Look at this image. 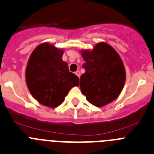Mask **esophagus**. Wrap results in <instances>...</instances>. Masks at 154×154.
Masks as SVG:
<instances>
[{
  "instance_id": "obj_1",
  "label": "esophagus",
  "mask_w": 154,
  "mask_h": 154,
  "mask_svg": "<svg viewBox=\"0 0 154 154\" xmlns=\"http://www.w3.org/2000/svg\"><path fill=\"white\" fill-rule=\"evenodd\" d=\"M75 74L76 75L78 76L79 78V77H80V75H81V73H80V72H79V71H76V72H75Z\"/></svg>"
}]
</instances>
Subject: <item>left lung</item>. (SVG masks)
<instances>
[{"label": "left lung", "mask_w": 154, "mask_h": 154, "mask_svg": "<svg viewBox=\"0 0 154 154\" xmlns=\"http://www.w3.org/2000/svg\"><path fill=\"white\" fill-rule=\"evenodd\" d=\"M86 72L80 77V89L90 103L102 107L116 100L125 82L122 58L111 45L97 43L93 50H81Z\"/></svg>", "instance_id": "1"}]
</instances>
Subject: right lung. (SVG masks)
<instances>
[{
    "label": "right lung",
    "instance_id": "right-lung-1",
    "mask_svg": "<svg viewBox=\"0 0 154 154\" xmlns=\"http://www.w3.org/2000/svg\"><path fill=\"white\" fill-rule=\"evenodd\" d=\"M64 50L50 43L34 49L26 68V82L31 95L39 103L54 108L63 103L69 90L79 85L78 76L62 61Z\"/></svg>",
    "mask_w": 154,
    "mask_h": 154
}]
</instances>
